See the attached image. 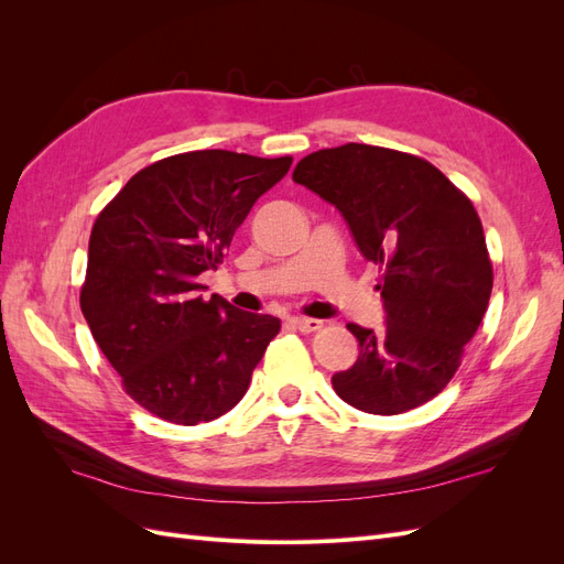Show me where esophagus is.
Wrapping results in <instances>:
<instances>
[{
  "mask_svg": "<svg viewBox=\"0 0 564 564\" xmlns=\"http://www.w3.org/2000/svg\"><path fill=\"white\" fill-rule=\"evenodd\" d=\"M289 324H292V327L299 329V332L322 329V319H315V317H292V319H289Z\"/></svg>",
  "mask_w": 564,
  "mask_h": 564,
  "instance_id": "1",
  "label": "esophagus"
}]
</instances>
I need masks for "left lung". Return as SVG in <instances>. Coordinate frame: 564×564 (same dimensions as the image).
<instances>
[{
  "mask_svg": "<svg viewBox=\"0 0 564 564\" xmlns=\"http://www.w3.org/2000/svg\"><path fill=\"white\" fill-rule=\"evenodd\" d=\"M344 216L367 261L383 265L386 324H348L360 344L336 395L392 416L433 400L456 373L491 296L494 272L473 202L431 162L390 148L346 143L294 169Z\"/></svg>",
  "mask_w": 564,
  "mask_h": 564,
  "instance_id": "1",
  "label": "left lung"
}]
</instances>
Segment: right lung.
I'll list each match as a JSON object with an SVG mask.
<instances>
[{"instance_id":"obj_1","label":"right lung","mask_w":564,"mask_h":564,"mask_svg":"<svg viewBox=\"0 0 564 564\" xmlns=\"http://www.w3.org/2000/svg\"><path fill=\"white\" fill-rule=\"evenodd\" d=\"M292 158L195 150L141 169L98 214L79 305L129 395L178 425L245 398L280 319L199 296L253 202Z\"/></svg>"}]
</instances>
